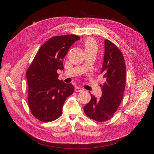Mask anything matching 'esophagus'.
<instances>
[{"label":"esophagus","instance_id":"1","mask_svg":"<svg viewBox=\"0 0 154 154\" xmlns=\"http://www.w3.org/2000/svg\"><path fill=\"white\" fill-rule=\"evenodd\" d=\"M83 91V89L82 88H80V87H75V91L76 92H82Z\"/></svg>","mask_w":154,"mask_h":154}]
</instances>
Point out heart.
Returning a JSON list of instances; mask_svg holds the SVG:
<instances>
[{
  "mask_svg": "<svg viewBox=\"0 0 154 154\" xmlns=\"http://www.w3.org/2000/svg\"><path fill=\"white\" fill-rule=\"evenodd\" d=\"M85 52H94L96 53L98 46L95 40L91 37L87 38L84 42Z\"/></svg>",
  "mask_w": 154,
  "mask_h": 154,
  "instance_id": "heart-1",
  "label": "heart"
}]
</instances>
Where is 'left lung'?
I'll list each match as a JSON object with an SVG mask.
<instances>
[{
    "label": "left lung",
    "mask_w": 154,
    "mask_h": 154,
    "mask_svg": "<svg viewBox=\"0 0 154 154\" xmlns=\"http://www.w3.org/2000/svg\"><path fill=\"white\" fill-rule=\"evenodd\" d=\"M101 74L105 82L102 95L97 99L91 95V101L84 107L85 115L97 122H104L114 116L122 101L125 87L126 67L119 48L109 40H105V54Z\"/></svg>",
    "instance_id": "8db88e82"
}]
</instances>
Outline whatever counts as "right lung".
<instances>
[{"mask_svg":"<svg viewBox=\"0 0 154 154\" xmlns=\"http://www.w3.org/2000/svg\"><path fill=\"white\" fill-rule=\"evenodd\" d=\"M79 39L73 34L48 39L39 48L27 70L29 107L40 121L50 122L60 117L65 101L74 91L71 84L59 80L57 71L63 70V59Z\"/></svg>","mask_w":154,"mask_h":154,"instance_id":"add662e5","label":"right lung"}]
</instances>
